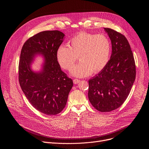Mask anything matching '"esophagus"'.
Segmentation results:
<instances>
[{"instance_id":"34e87169","label":"esophagus","mask_w":149,"mask_h":149,"mask_svg":"<svg viewBox=\"0 0 149 149\" xmlns=\"http://www.w3.org/2000/svg\"><path fill=\"white\" fill-rule=\"evenodd\" d=\"M79 81H80V80L78 79H74L73 80V82H74V83L75 84H78V83L79 82Z\"/></svg>"}]
</instances>
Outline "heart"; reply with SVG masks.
I'll use <instances>...</instances> for the list:
<instances>
[{
    "label": "heart",
    "instance_id": "obj_1",
    "mask_svg": "<svg viewBox=\"0 0 149 149\" xmlns=\"http://www.w3.org/2000/svg\"><path fill=\"white\" fill-rule=\"evenodd\" d=\"M68 45L59 46L56 52V57L62 68L70 70L78 56L81 62L72 69L71 74L73 76L84 77L93 72H99L109 61L111 42L104 34L81 32L69 40Z\"/></svg>",
    "mask_w": 149,
    "mask_h": 149
}]
</instances>
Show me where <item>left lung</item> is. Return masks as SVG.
Returning a JSON list of instances; mask_svg holds the SVG:
<instances>
[{"mask_svg": "<svg viewBox=\"0 0 149 149\" xmlns=\"http://www.w3.org/2000/svg\"><path fill=\"white\" fill-rule=\"evenodd\" d=\"M110 38L112 53L108 63L88 81V99L101 112L114 110L128 97L136 78L133 52L126 38L110 28H104Z\"/></svg>", "mask_w": 149, "mask_h": 149, "instance_id": "left-lung-1", "label": "left lung"}]
</instances>
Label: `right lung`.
Returning <instances> with one entry per match:
<instances>
[{
  "instance_id": "1",
  "label": "right lung",
  "mask_w": 149,
  "mask_h": 149,
  "mask_svg": "<svg viewBox=\"0 0 149 149\" xmlns=\"http://www.w3.org/2000/svg\"><path fill=\"white\" fill-rule=\"evenodd\" d=\"M64 36L59 31L40 32L25 42L20 52V87L33 107L48 116L59 114L64 109L73 86L72 80L61 70L56 57ZM39 54L44 58L42 69L33 72L31 65Z\"/></svg>"
}]
</instances>
